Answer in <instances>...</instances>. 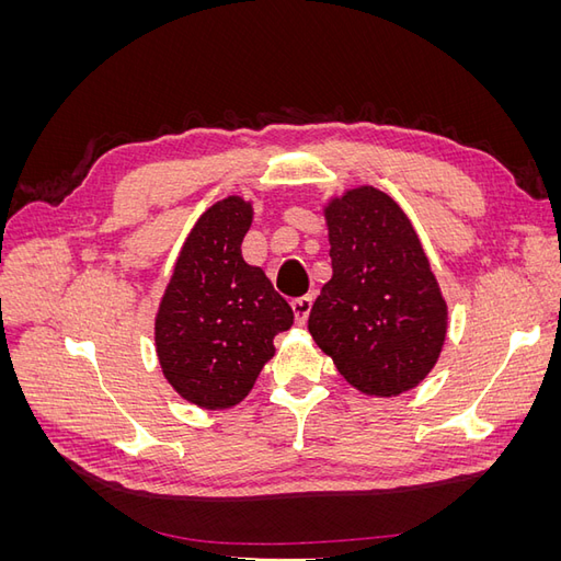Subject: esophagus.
<instances>
[{"instance_id": "esophagus-1", "label": "esophagus", "mask_w": 561, "mask_h": 561, "mask_svg": "<svg viewBox=\"0 0 561 561\" xmlns=\"http://www.w3.org/2000/svg\"><path fill=\"white\" fill-rule=\"evenodd\" d=\"M311 307H313V299H311V297H299V299H295V301H293V311H295L297 325H304V322L309 320Z\"/></svg>"}]
</instances>
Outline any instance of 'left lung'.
I'll use <instances>...</instances> for the list:
<instances>
[{
  "instance_id": "1",
  "label": "left lung",
  "mask_w": 561,
  "mask_h": 561,
  "mask_svg": "<svg viewBox=\"0 0 561 561\" xmlns=\"http://www.w3.org/2000/svg\"><path fill=\"white\" fill-rule=\"evenodd\" d=\"M332 278L309 316L316 344L367 396H400L439 358L447 301L398 203L360 186L325 208Z\"/></svg>"
}]
</instances>
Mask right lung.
<instances>
[{"mask_svg": "<svg viewBox=\"0 0 561 561\" xmlns=\"http://www.w3.org/2000/svg\"><path fill=\"white\" fill-rule=\"evenodd\" d=\"M252 206L217 201L198 217L180 250L157 313V355L178 393L206 410L239 404L274 355V336L295 313L241 243Z\"/></svg>", "mask_w": 561, "mask_h": 561, "instance_id": "right-lung-1", "label": "right lung"}]
</instances>
